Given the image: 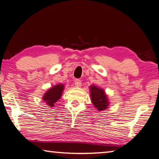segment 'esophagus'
I'll use <instances>...</instances> for the list:
<instances>
[{"label": "esophagus", "instance_id": "esophagus-1", "mask_svg": "<svg viewBox=\"0 0 159 159\" xmlns=\"http://www.w3.org/2000/svg\"><path fill=\"white\" fill-rule=\"evenodd\" d=\"M75 83V85L76 87H80V85H81V81H80V80H79V79H76V80H75V81H74Z\"/></svg>", "mask_w": 159, "mask_h": 159}]
</instances>
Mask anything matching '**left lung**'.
I'll return each mask as SVG.
<instances>
[{
	"instance_id": "8db88e82",
	"label": "left lung",
	"mask_w": 159,
	"mask_h": 159,
	"mask_svg": "<svg viewBox=\"0 0 159 159\" xmlns=\"http://www.w3.org/2000/svg\"><path fill=\"white\" fill-rule=\"evenodd\" d=\"M90 92L91 101L98 110H104L107 108L109 102L104 90L95 85H91L90 87Z\"/></svg>"
}]
</instances>
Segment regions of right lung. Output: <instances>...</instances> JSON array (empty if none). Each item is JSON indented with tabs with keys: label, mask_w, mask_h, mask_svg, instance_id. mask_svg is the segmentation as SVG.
<instances>
[{
	"label": "right lung",
	"mask_w": 159,
	"mask_h": 159,
	"mask_svg": "<svg viewBox=\"0 0 159 159\" xmlns=\"http://www.w3.org/2000/svg\"><path fill=\"white\" fill-rule=\"evenodd\" d=\"M64 85L58 84L54 85L45 93L43 96V100L50 107H54V103L58 100L61 98L63 90H64Z\"/></svg>",
	"instance_id": "obj_1"
}]
</instances>
